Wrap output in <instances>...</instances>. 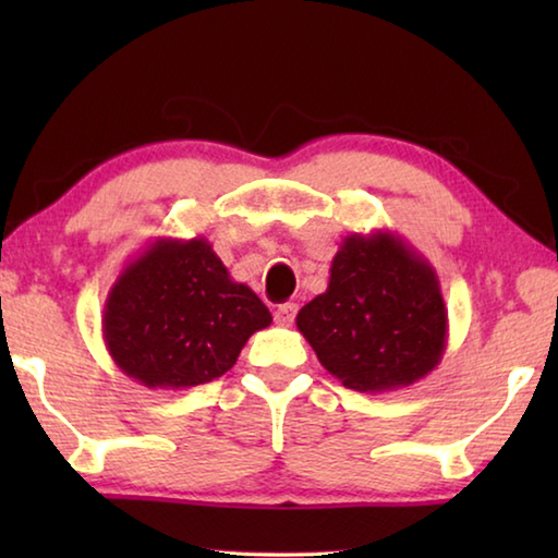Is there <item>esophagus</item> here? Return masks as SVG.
I'll list each match as a JSON object with an SVG mask.
<instances>
[{"label": "esophagus", "mask_w": 558, "mask_h": 558, "mask_svg": "<svg viewBox=\"0 0 558 558\" xmlns=\"http://www.w3.org/2000/svg\"><path fill=\"white\" fill-rule=\"evenodd\" d=\"M295 315H298L295 302H282V305H278V310H276V323L280 327H290L292 323H295Z\"/></svg>", "instance_id": "34e87169"}]
</instances>
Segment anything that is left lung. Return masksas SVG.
Here are the masks:
<instances>
[{
  "label": "left lung",
  "instance_id": "1",
  "mask_svg": "<svg viewBox=\"0 0 558 558\" xmlns=\"http://www.w3.org/2000/svg\"><path fill=\"white\" fill-rule=\"evenodd\" d=\"M319 364L354 391L411 386L440 364L448 307L436 268L391 231L352 233L339 245L329 286L298 313Z\"/></svg>",
  "mask_w": 558,
  "mask_h": 558
}]
</instances>
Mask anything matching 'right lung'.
I'll list each match as a JSON object with an SVG mask.
<instances>
[{"label":"right lung","instance_id":"add662e5","mask_svg":"<svg viewBox=\"0 0 558 558\" xmlns=\"http://www.w3.org/2000/svg\"><path fill=\"white\" fill-rule=\"evenodd\" d=\"M270 323L268 307L229 276L209 241L155 239L112 282L102 339L130 379L182 391L223 376Z\"/></svg>","mask_w":558,"mask_h":558}]
</instances>
